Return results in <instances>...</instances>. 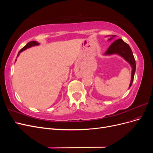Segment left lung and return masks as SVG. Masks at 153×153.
Instances as JSON below:
<instances>
[{"mask_svg":"<svg viewBox=\"0 0 153 153\" xmlns=\"http://www.w3.org/2000/svg\"><path fill=\"white\" fill-rule=\"evenodd\" d=\"M115 36H112V38H110L108 40L112 39ZM112 54H118L120 56L124 58L126 61L130 64L132 68L131 70V82L129 84V88L132 85V83L134 79V75H135V69H136V64L135 60L134 58L133 52L129 46L125 43L122 39H118L110 45L108 50L106 51L105 55H112Z\"/></svg>","mask_w":153,"mask_h":153,"instance_id":"obj_1","label":"left lung"}]
</instances>
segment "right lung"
Segmentation results:
<instances>
[{
  "instance_id": "1",
  "label": "right lung",
  "mask_w": 153,
  "mask_h": 153,
  "mask_svg": "<svg viewBox=\"0 0 153 153\" xmlns=\"http://www.w3.org/2000/svg\"><path fill=\"white\" fill-rule=\"evenodd\" d=\"M39 45V43L37 42V41H30L29 43H27V44L24 47H23V48L20 50V52H18V55H19V53H20V52H23V51L26 50L27 48H30L31 47H34V46H37V45Z\"/></svg>"
}]
</instances>
